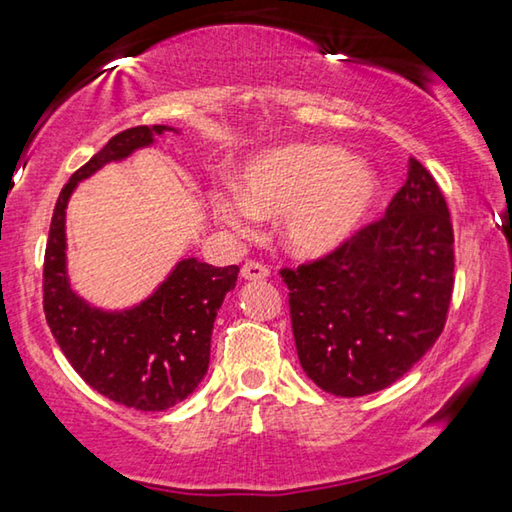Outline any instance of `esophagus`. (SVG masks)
<instances>
[{"instance_id": "34e87169", "label": "esophagus", "mask_w": 512, "mask_h": 512, "mask_svg": "<svg viewBox=\"0 0 512 512\" xmlns=\"http://www.w3.org/2000/svg\"><path fill=\"white\" fill-rule=\"evenodd\" d=\"M241 277H244L246 282H259V280H266L268 277V268L257 264V262H246L244 268H241Z\"/></svg>"}]
</instances>
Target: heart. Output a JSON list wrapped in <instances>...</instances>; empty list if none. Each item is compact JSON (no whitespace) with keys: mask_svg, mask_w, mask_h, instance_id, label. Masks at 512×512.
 <instances>
[{"mask_svg":"<svg viewBox=\"0 0 512 512\" xmlns=\"http://www.w3.org/2000/svg\"><path fill=\"white\" fill-rule=\"evenodd\" d=\"M375 169L336 144L296 142L257 153L241 169V189L214 187L210 205L230 230L246 235L259 219L282 221V244L316 262L350 246L375 214Z\"/></svg>","mask_w":512,"mask_h":512,"instance_id":"obj_1","label":"heart"}]
</instances>
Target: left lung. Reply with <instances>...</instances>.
<instances>
[{
  "mask_svg": "<svg viewBox=\"0 0 512 512\" xmlns=\"http://www.w3.org/2000/svg\"><path fill=\"white\" fill-rule=\"evenodd\" d=\"M302 370L323 391L361 397L402 379L445 327L454 232L445 196L411 158L379 223L341 253L282 271Z\"/></svg>",
  "mask_w": 512,
  "mask_h": 512,
  "instance_id": "1",
  "label": "left lung"
}]
</instances>
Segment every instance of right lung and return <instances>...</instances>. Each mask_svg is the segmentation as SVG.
I'll list each match as a JSON object with an SVG mask.
<instances>
[{
    "mask_svg": "<svg viewBox=\"0 0 512 512\" xmlns=\"http://www.w3.org/2000/svg\"><path fill=\"white\" fill-rule=\"evenodd\" d=\"M173 126H135L92 155L63 187L45 250V316L60 350L94 391L137 411H164L187 400L210 366V341L239 266L216 268L196 257L178 259L167 277L131 307L106 309L85 300L67 273V203L81 180L110 162L149 149Z\"/></svg>",
    "mask_w": 512,
    "mask_h": 512,
    "instance_id": "1",
    "label": "right lung"
}]
</instances>
